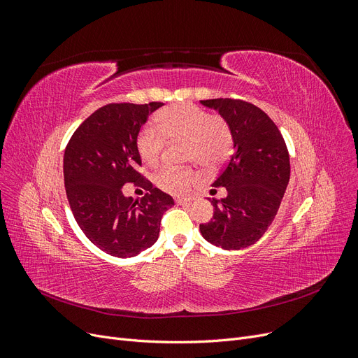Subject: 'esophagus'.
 <instances>
[{
    "mask_svg": "<svg viewBox=\"0 0 358 358\" xmlns=\"http://www.w3.org/2000/svg\"><path fill=\"white\" fill-rule=\"evenodd\" d=\"M176 204H179V206H188V204H191V200H188V199H176Z\"/></svg>",
    "mask_w": 358,
    "mask_h": 358,
    "instance_id": "esophagus-1",
    "label": "esophagus"
}]
</instances>
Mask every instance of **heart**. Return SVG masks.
<instances>
[{
  "mask_svg": "<svg viewBox=\"0 0 358 358\" xmlns=\"http://www.w3.org/2000/svg\"><path fill=\"white\" fill-rule=\"evenodd\" d=\"M155 127H146L138 134L137 150L145 164H158L164 135L167 140H187V157L199 161L206 169L218 167L229 157L233 134L222 117L210 116L197 106L182 103L161 110L155 119ZM199 180V175L191 169L166 167L157 175V185L175 196H183Z\"/></svg>",
  "mask_w": 358,
  "mask_h": 358,
  "instance_id": "1",
  "label": "heart"
}]
</instances>
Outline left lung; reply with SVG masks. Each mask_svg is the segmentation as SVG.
Wrapping results in <instances>:
<instances>
[{
  "instance_id": "obj_1",
  "label": "left lung",
  "mask_w": 358,
  "mask_h": 358,
  "mask_svg": "<svg viewBox=\"0 0 358 358\" xmlns=\"http://www.w3.org/2000/svg\"><path fill=\"white\" fill-rule=\"evenodd\" d=\"M200 103L218 112L233 134V155L212 183L225 188L227 197L212 200L213 218L200 224V233L215 246L237 251L262 239L275 220L289 182L288 149L257 106L231 99Z\"/></svg>"
}]
</instances>
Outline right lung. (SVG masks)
<instances>
[{
	"label": "right lung",
	"mask_w": 358,
	"mask_h": 358,
	"mask_svg": "<svg viewBox=\"0 0 358 358\" xmlns=\"http://www.w3.org/2000/svg\"><path fill=\"white\" fill-rule=\"evenodd\" d=\"M162 106L107 104L85 119L64 152V183L74 220L96 248L117 258L136 257L152 246L162 213L175 206L171 196L137 171L142 166L140 128ZM125 182L150 192L138 201L125 198Z\"/></svg>",
	"instance_id": "1"
}]
</instances>
